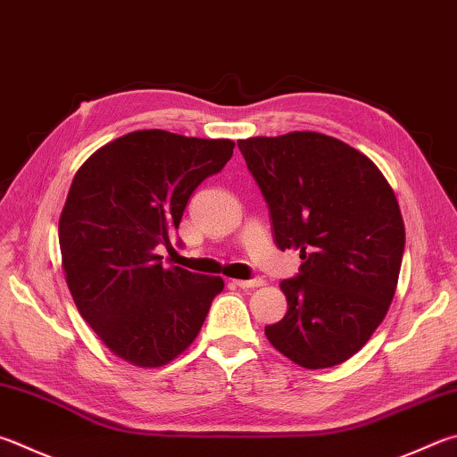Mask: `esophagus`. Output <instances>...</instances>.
<instances>
[{
  "instance_id": "34e87169",
  "label": "esophagus",
  "mask_w": 457,
  "mask_h": 457,
  "mask_svg": "<svg viewBox=\"0 0 457 457\" xmlns=\"http://www.w3.org/2000/svg\"><path fill=\"white\" fill-rule=\"evenodd\" d=\"M265 281L262 278H253V279H234V286L242 287V289H252V287H260Z\"/></svg>"
}]
</instances>
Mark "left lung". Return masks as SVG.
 <instances>
[{
  "label": "left lung",
  "mask_w": 457,
  "mask_h": 457,
  "mask_svg": "<svg viewBox=\"0 0 457 457\" xmlns=\"http://www.w3.org/2000/svg\"><path fill=\"white\" fill-rule=\"evenodd\" d=\"M237 147L270 207L278 247L303 260L279 284L287 312L265 336L302 368L344 363L394 300L405 245L394 189L370 157L315 131L239 139Z\"/></svg>",
  "instance_id": "left-lung-1"
}]
</instances>
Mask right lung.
Instances as JSON below:
<instances>
[{
	"instance_id": "add662e5",
	"label": "right lung",
	"mask_w": 457,
	"mask_h": 457,
	"mask_svg": "<svg viewBox=\"0 0 457 457\" xmlns=\"http://www.w3.org/2000/svg\"><path fill=\"white\" fill-rule=\"evenodd\" d=\"M231 139L142 129L113 139L71 181L60 218V250L73 302L99 339L139 368L186 352L223 279L163 268L194 189L223 170Z\"/></svg>"
}]
</instances>
